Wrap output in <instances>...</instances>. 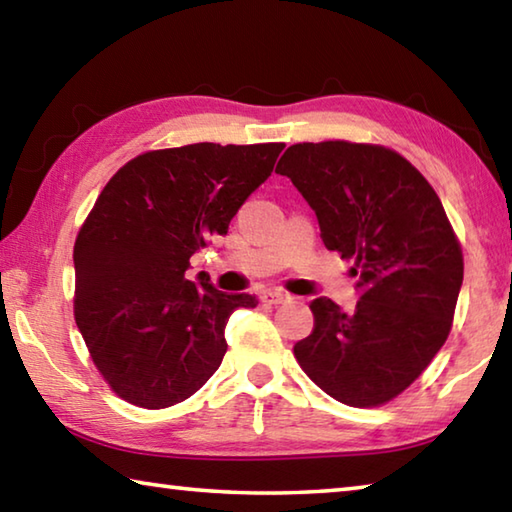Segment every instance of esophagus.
Wrapping results in <instances>:
<instances>
[{"mask_svg":"<svg viewBox=\"0 0 512 512\" xmlns=\"http://www.w3.org/2000/svg\"><path fill=\"white\" fill-rule=\"evenodd\" d=\"M264 305H284V302H291V296L284 291H266L262 296Z\"/></svg>","mask_w":512,"mask_h":512,"instance_id":"esophagus-1","label":"esophagus"}]
</instances>
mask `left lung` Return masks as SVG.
<instances>
[{
    "label": "left lung",
    "instance_id": "left-lung-1",
    "mask_svg": "<svg viewBox=\"0 0 512 512\" xmlns=\"http://www.w3.org/2000/svg\"><path fill=\"white\" fill-rule=\"evenodd\" d=\"M275 173L291 178L318 216L327 250L354 259L359 302L309 309L314 329L293 345L318 388L348 406L391 402L447 341L463 250L427 178L400 153L345 140L289 146Z\"/></svg>",
    "mask_w": 512,
    "mask_h": 512
}]
</instances>
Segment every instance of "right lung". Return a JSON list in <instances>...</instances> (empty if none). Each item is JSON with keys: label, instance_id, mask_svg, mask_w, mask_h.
Listing matches in <instances>:
<instances>
[{"label": "right lung", "instance_id": "add662e5", "mask_svg": "<svg viewBox=\"0 0 512 512\" xmlns=\"http://www.w3.org/2000/svg\"><path fill=\"white\" fill-rule=\"evenodd\" d=\"M284 144H187L146 151L103 187L74 244V318L121 400L167 409L219 370L225 325L250 293L187 280L189 257L225 235L271 176Z\"/></svg>", "mask_w": 512, "mask_h": 512}]
</instances>
